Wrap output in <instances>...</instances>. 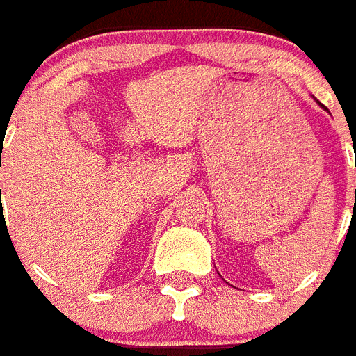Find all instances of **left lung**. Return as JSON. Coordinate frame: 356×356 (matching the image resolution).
<instances>
[{"mask_svg": "<svg viewBox=\"0 0 356 356\" xmlns=\"http://www.w3.org/2000/svg\"><path fill=\"white\" fill-rule=\"evenodd\" d=\"M313 99H315V97H313ZM316 101V99H315ZM316 103H318V101H316ZM318 104H321V106H322V108H324L325 110V112H327V108H325V106H324V104H322V103H318Z\"/></svg>", "mask_w": 356, "mask_h": 356, "instance_id": "8db88e82", "label": "left lung"}]
</instances>
